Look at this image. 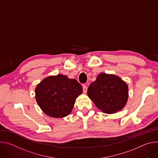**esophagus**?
I'll list each match as a JSON object with an SVG mask.
<instances>
[{
  "label": "esophagus",
  "instance_id": "obj_1",
  "mask_svg": "<svg viewBox=\"0 0 158 158\" xmlns=\"http://www.w3.org/2000/svg\"><path fill=\"white\" fill-rule=\"evenodd\" d=\"M83 92L84 94H86L87 92V86L85 85H83Z\"/></svg>",
  "mask_w": 158,
  "mask_h": 158
}]
</instances>
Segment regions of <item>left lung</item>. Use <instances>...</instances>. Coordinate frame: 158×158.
<instances>
[{
  "label": "left lung",
  "mask_w": 158,
  "mask_h": 158,
  "mask_svg": "<svg viewBox=\"0 0 158 158\" xmlns=\"http://www.w3.org/2000/svg\"><path fill=\"white\" fill-rule=\"evenodd\" d=\"M87 94L98 109L106 114H113L126 106L128 86L118 77L100 73L90 85Z\"/></svg>",
  "instance_id": "obj_1"
}]
</instances>
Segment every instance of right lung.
Returning a JSON list of instances; mask_svg holds the SVG:
<instances>
[{"label":"right lung","instance_id":"1","mask_svg":"<svg viewBox=\"0 0 158 158\" xmlns=\"http://www.w3.org/2000/svg\"><path fill=\"white\" fill-rule=\"evenodd\" d=\"M82 86L75 79L62 75L44 78L36 88V99L48 115L61 118L71 113Z\"/></svg>","mask_w":158,"mask_h":158}]
</instances>
